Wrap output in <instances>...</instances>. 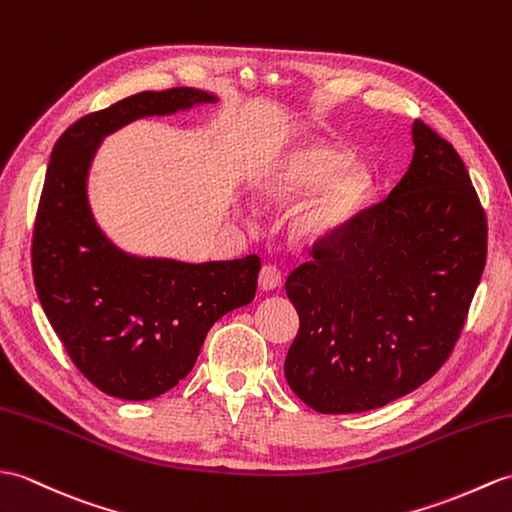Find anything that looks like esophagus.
<instances>
[{"instance_id": "1", "label": "esophagus", "mask_w": 512, "mask_h": 512, "mask_svg": "<svg viewBox=\"0 0 512 512\" xmlns=\"http://www.w3.org/2000/svg\"><path fill=\"white\" fill-rule=\"evenodd\" d=\"M279 285H281V272H279L277 266L268 264V266L261 268V272H259V288L261 290L270 292V290L279 288Z\"/></svg>"}]
</instances>
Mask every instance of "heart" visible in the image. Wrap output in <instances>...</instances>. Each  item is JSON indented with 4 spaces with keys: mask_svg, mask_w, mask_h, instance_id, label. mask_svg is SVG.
<instances>
[{
    "mask_svg": "<svg viewBox=\"0 0 512 512\" xmlns=\"http://www.w3.org/2000/svg\"><path fill=\"white\" fill-rule=\"evenodd\" d=\"M251 198L264 207H283L296 197L285 218L288 235L314 244L342 229L371 189V174L358 159L329 141L307 139L261 165L251 178Z\"/></svg>",
    "mask_w": 512,
    "mask_h": 512,
    "instance_id": "obj_1",
    "label": "heart"
}]
</instances>
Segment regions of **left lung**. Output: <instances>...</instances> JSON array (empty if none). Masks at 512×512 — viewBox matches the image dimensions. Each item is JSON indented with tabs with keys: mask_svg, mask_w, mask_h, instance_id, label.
Returning a JSON list of instances; mask_svg holds the SVG:
<instances>
[{
	"mask_svg": "<svg viewBox=\"0 0 512 512\" xmlns=\"http://www.w3.org/2000/svg\"><path fill=\"white\" fill-rule=\"evenodd\" d=\"M408 172L285 281L299 334L283 373L323 414L382 408L451 349L486 264V218L454 146L410 126Z\"/></svg>",
	"mask_w": 512,
	"mask_h": 512,
	"instance_id": "left-lung-1",
	"label": "left lung"
}]
</instances>
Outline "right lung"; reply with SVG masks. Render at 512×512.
Returning a JSON list of instances; mask_svg holds the SVG:
<instances>
[{"label": "right lung", "mask_w": 512, "mask_h": 512, "mask_svg": "<svg viewBox=\"0 0 512 512\" xmlns=\"http://www.w3.org/2000/svg\"><path fill=\"white\" fill-rule=\"evenodd\" d=\"M218 100L194 87L130 95L71 124L52 150L34 224V285L69 358L111 397L146 401L174 388L211 325L255 299L257 255L189 264L130 253L89 200L93 159L115 130Z\"/></svg>", "instance_id": "1"}]
</instances>
